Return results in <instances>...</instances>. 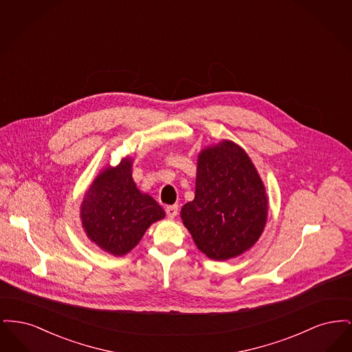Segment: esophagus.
<instances>
[{
	"instance_id": "34e87169",
	"label": "esophagus",
	"mask_w": 352,
	"mask_h": 352,
	"mask_svg": "<svg viewBox=\"0 0 352 352\" xmlns=\"http://www.w3.org/2000/svg\"><path fill=\"white\" fill-rule=\"evenodd\" d=\"M166 214L170 219H174L178 214V204H173L166 207Z\"/></svg>"
}]
</instances>
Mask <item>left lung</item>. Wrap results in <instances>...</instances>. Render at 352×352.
Wrapping results in <instances>:
<instances>
[{
	"mask_svg": "<svg viewBox=\"0 0 352 352\" xmlns=\"http://www.w3.org/2000/svg\"><path fill=\"white\" fill-rule=\"evenodd\" d=\"M267 212L264 184L245 151L231 141L201 151L195 198L181 211L199 251L218 261L241 254L263 234Z\"/></svg>",
	"mask_w": 352,
	"mask_h": 352,
	"instance_id": "1",
	"label": "left lung"
}]
</instances>
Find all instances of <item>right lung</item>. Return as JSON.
<instances>
[{"mask_svg": "<svg viewBox=\"0 0 352 352\" xmlns=\"http://www.w3.org/2000/svg\"><path fill=\"white\" fill-rule=\"evenodd\" d=\"M131 162L107 168L94 181L82 204L88 237L104 251L122 256L133 250L151 223L165 217L164 208L138 191Z\"/></svg>", "mask_w": 352, "mask_h": 352, "instance_id": "add662e5", "label": "right lung"}]
</instances>
